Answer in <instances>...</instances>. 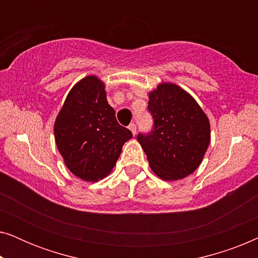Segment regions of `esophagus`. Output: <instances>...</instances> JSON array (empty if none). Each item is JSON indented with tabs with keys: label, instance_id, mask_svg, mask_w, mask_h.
Wrapping results in <instances>:
<instances>
[{
	"label": "esophagus",
	"instance_id": "esophagus-1",
	"mask_svg": "<svg viewBox=\"0 0 258 258\" xmlns=\"http://www.w3.org/2000/svg\"><path fill=\"white\" fill-rule=\"evenodd\" d=\"M129 130L133 133V135H135V134H136V124H135V123H130Z\"/></svg>",
	"mask_w": 258,
	"mask_h": 258
}]
</instances>
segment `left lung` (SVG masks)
Instances as JSON below:
<instances>
[{
  "instance_id": "obj_1",
  "label": "left lung",
  "mask_w": 258,
  "mask_h": 258,
  "mask_svg": "<svg viewBox=\"0 0 258 258\" xmlns=\"http://www.w3.org/2000/svg\"><path fill=\"white\" fill-rule=\"evenodd\" d=\"M148 109L154 130L137 136L155 174L163 181H177L202 163L210 143V123L202 108L177 84L162 82L149 94Z\"/></svg>"
}]
</instances>
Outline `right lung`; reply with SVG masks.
I'll list each match as a JSON object with an SVG mask.
<instances>
[{"instance_id":"1","label":"right lung","mask_w":258,"mask_h":258,"mask_svg":"<svg viewBox=\"0 0 258 258\" xmlns=\"http://www.w3.org/2000/svg\"><path fill=\"white\" fill-rule=\"evenodd\" d=\"M54 134L66 167L86 182H97L110 174L123 144L133 137L117 123L105 84L95 75L83 77L67 95Z\"/></svg>"}]
</instances>
